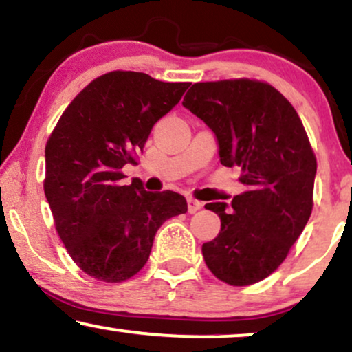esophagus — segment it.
Listing matches in <instances>:
<instances>
[{
	"label": "esophagus",
	"instance_id": "34e87169",
	"mask_svg": "<svg viewBox=\"0 0 352 352\" xmlns=\"http://www.w3.org/2000/svg\"><path fill=\"white\" fill-rule=\"evenodd\" d=\"M187 205H188V213H197L198 210H201L203 203L198 201V200H195V198H188Z\"/></svg>",
	"mask_w": 352,
	"mask_h": 352
}]
</instances>
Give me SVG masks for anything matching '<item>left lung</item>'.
I'll use <instances>...</instances> for the list:
<instances>
[{"label": "left lung", "instance_id": "8db88e82", "mask_svg": "<svg viewBox=\"0 0 352 352\" xmlns=\"http://www.w3.org/2000/svg\"><path fill=\"white\" fill-rule=\"evenodd\" d=\"M185 108L217 135L224 167L241 168L245 192L205 205L221 231L201 248L206 265L234 287L264 280L285 261L313 208L316 157L290 101L249 78L195 83Z\"/></svg>", "mask_w": 352, "mask_h": 352}]
</instances>
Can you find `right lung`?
I'll return each instance as SVG.
<instances>
[{
	"label": "right lung",
	"instance_id": "right-lung-1",
	"mask_svg": "<svg viewBox=\"0 0 352 352\" xmlns=\"http://www.w3.org/2000/svg\"><path fill=\"white\" fill-rule=\"evenodd\" d=\"M188 83L141 72H109L67 107L45 146L44 192L55 230L75 264L101 282L128 280L144 267L164 221L187 213L180 193L124 185L152 126L179 103Z\"/></svg>",
	"mask_w": 352,
	"mask_h": 352
}]
</instances>
